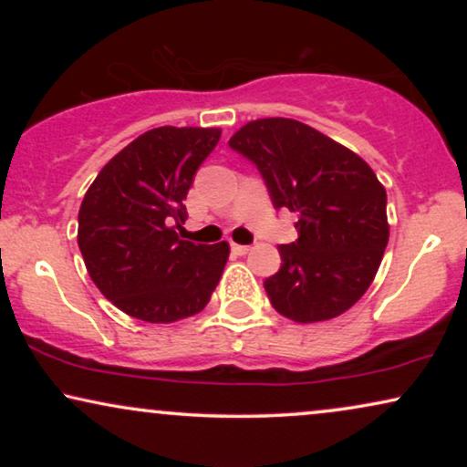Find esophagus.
Returning a JSON list of instances; mask_svg holds the SVG:
<instances>
[{
  "label": "esophagus",
  "mask_w": 467,
  "mask_h": 467,
  "mask_svg": "<svg viewBox=\"0 0 467 467\" xmlns=\"http://www.w3.org/2000/svg\"><path fill=\"white\" fill-rule=\"evenodd\" d=\"M232 251L238 253V254H246L251 253V246H244V244H232Z\"/></svg>",
  "instance_id": "esophagus-1"
}]
</instances>
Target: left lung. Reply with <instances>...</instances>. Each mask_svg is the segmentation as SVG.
Returning <instances> with one entry per match:
<instances>
[{
    "mask_svg": "<svg viewBox=\"0 0 467 467\" xmlns=\"http://www.w3.org/2000/svg\"><path fill=\"white\" fill-rule=\"evenodd\" d=\"M264 176L276 208L299 219L278 246L283 265L264 283L278 315L329 321L372 285L389 242L387 191L347 146L296 119H257L229 138Z\"/></svg>",
    "mask_w": 467,
    "mask_h": 467,
    "instance_id": "8db88e82",
    "label": "left lung"
}]
</instances>
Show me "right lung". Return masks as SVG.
Masks as SVG:
<instances>
[{"label":"right lung","instance_id":"obj_1","mask_svg":"<svg viewBox=\"0 0 467 467\" xmlns=\"http://www.w3.org/2000/svg\"><path fill=\"white\" fill-rule=\"evenodd\" d=\"M219 138V127H157L117 152L85 193L82 259L95 286L125 315L176 323L210 302L229 244H193L176 229L195 171Z\"/></svg>","mask_w":467,"mask_h":467}]
</instances>
